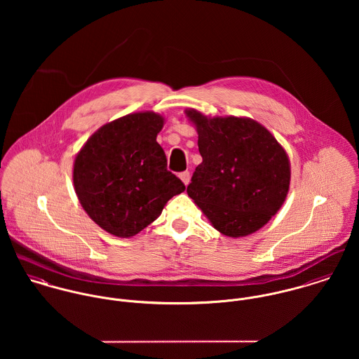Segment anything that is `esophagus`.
Wrapping results in <instances>:
<instances>
[{"instance_id":"obj_1","label":"esophagus","mask_w":359,"mask_h":359,"mask_svg":"<svg viewBox=\"0 0 359 359\" xmlns=\"http://www.w3.org/2000/svg\"><path fill=\"white\" fill-rule=\"evenodd\" d=\"M180 178L182 180V182H184L185 185H188V184H189V180H191V174H189V171H182V172L180 174Z\"/></svg>"}]
</instances>
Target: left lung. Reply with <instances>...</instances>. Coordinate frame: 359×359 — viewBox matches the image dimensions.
Here are the masks:
<instances>
[{"instance_id":"1","label":"left lung","mask_w":359,"mask_h":359,"mask_svg":"<svg viewBox=\"0 0 359 359\" xmlns=\"http://www.w3.org/2000/svg\"><path fill=\"white\" fill-rule=\"evenodd\" d=\"M196 124L199 152L188 195L221 233L239 238L264 226L283 205L289 184L287 154L272 134L250 118H207L188 111Z\"/></svg>"}]
</instances>
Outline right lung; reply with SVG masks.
<instances>
[{"label":"right lung","mask_w":359,"mask_h":359,"mask_svg":"<svg viewBox=\"0 0 359 359\" xmlns=\"http://www.w3.org/2000/svg\"><path fill=\"white\" fill-rule=\"evenodd\" d=\"M163 117L134 113L101 127L77 154L73 182L87 214L111 235L130 238L152 224L185 191L167 170L156 137Z\"/></svg>","instance_id":"1"}]
</instances>
